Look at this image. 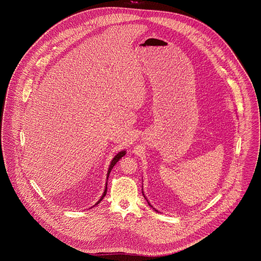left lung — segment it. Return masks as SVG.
<instances>
[{"instance_id": "8db88e82", "label": "left lung", "mask_w": 261, "mask_h": 261, "mask_svg": "<svg viewBox=\"0 0 261 261\" xmlns=\"http://www.w3.org/2000/svg\"><path fill=\"white\" fill-rule=\"evenodd\" d=\"M143 195H144V197H145V198H146V196H145V194H144V191H143ZM146 200H147V201H148V199H147V198H146ZM148 203H149V206H150V207H151V208H153V207H152V206H151V205H150V204H149V201H148ZM153 209H154V208H153ZM154 210H155V209H154ZM155 211H156V212H158V210H155Z\"/></svg>"}]
</instances>
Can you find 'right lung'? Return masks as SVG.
I'll return each mask as SVG.
<instances>
[{"instance_id": "obj_1", "label": "right lung", "mask_w": 261, "mask_h": 261, "mask_svg": "<svg viewBox=\"0 0 261 261\" xmlns=\"http://www.w3.org/2000/svg\"><path fill=\"white\" fill-rule=\"evenodd\" d=\"M125 153H126V151L125 150H121V151H119V152H117L116 154H115V156L113 158L112 160V162H111V165H110V168H109V171H108V176H107V184H106V188H105V192H103V194H102V196L100 197V199L96 202V204L95 205H97V204H99L100 203V201L105 198V196L107 195V191H108V180H109V177H110V174H111V172H112V168L114 167V165L123 156V155H125ZM94 205V206H95ZM94 206H92V207H94ZM91 207V208H92Z\"/></svg>"}]
</instances>
